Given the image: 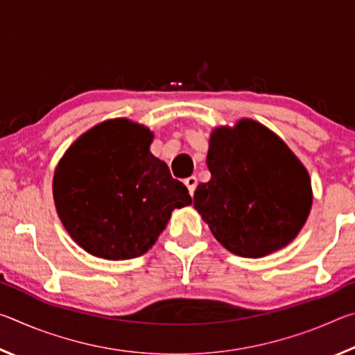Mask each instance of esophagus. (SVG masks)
Instances as JSON below:
<instances>
[{
	"label": "esophagus",
	"mask_w": 355,
	"mask_h": 355,
	"mask_svg": "<svg viewBox=\"0 0 355 355\" xmlns=\"http://www.w3.org/2000/svg\"><path fill=\"white\" fill-rule=\"evenodd\" d=\"M184 184L188 186V191H189V194L192 196L194 194V191H196V188H197V178L192 175V177H188V178H184Z\"/></svg>",
	"instance_id": "34e87169"
}]
</instances>
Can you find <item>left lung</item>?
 <instances>
[{
	"mask_svg": "<svg viewBox=\"0 0 355 355\" xmlns=\"http://www.w3.org/2000/svg\"><path fill=\"white\" fill-rule=\"evenodd\" d=\"M208 183L194 208L233 254L260 258L291 243L311 207L310 177L286 144L254 120L218 128L209 139Z\"/></svg>",
	"mask_w": 355,
	"mask_h": 355,
	"instance_id": "8db88e82",
	"label": "left lung"
}]
</instances>
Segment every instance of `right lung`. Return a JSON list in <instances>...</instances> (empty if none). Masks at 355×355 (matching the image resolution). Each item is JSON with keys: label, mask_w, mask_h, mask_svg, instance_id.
I'll return each mask as SVG.
<instances>
[{"label": "right lung", "mask_w": 355, "mask_h": 355, "mask_svg": "<svg viewBox=\"0 0 355 355\" xmlns=\"http://www.w3.org/2000/svg\"><path fill=\"white\" fill-rule=\"evenodd\" d=\"M153 135L127 119L83 135L59 163L53 194L59 218L84 250L106 260L144 255L188 188L150 153Z\"/></svg>", "instance_id": "1"}]
</instances>
